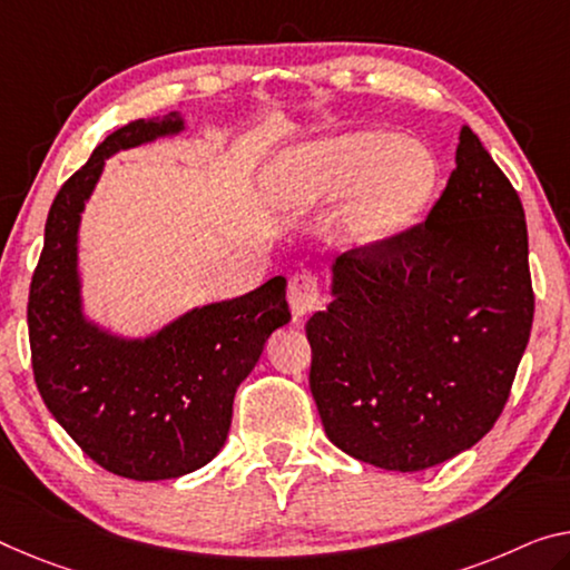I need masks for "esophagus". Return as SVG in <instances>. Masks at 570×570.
<instances>
[{"mask_svg":"<svg viewBox=\"0 0 570 570\" xmlns=\"http://www.w3.org/2000/svg\"><path fill=\"white\" fill-rule=\"evenodd\" d=\"M318 279L308 273H297L291 277V283H287V303H291L295 318H303V315L318 308Z\"/></svg>","mask_w":570,"mask_h":570,"instance_id":"obj_1","label":"esophagus"}]
</instances>
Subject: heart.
Listing matches in <instances>:
<instances>
[{"mask_svg": "<svg viewBox=\"0 0 570 570\" xmlns=\"http://www.w3.org/2000/svg\"><path fill=\"white\" fill-rule=\"evenodd\" d=\"M435 155L417 142H397L387 132H354L297 147L279 163L277 190L287 212H308L341 196L346 234L358 247H380L407 232L438 188Z\"/></svg>", "mask_w": 570, "mask_h": 570, "instance_id": "obj_1", "label": "heart"}]
</instances>
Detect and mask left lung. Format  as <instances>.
<instances>
[{
    "label": "left lung",
    "instance_id": "obj_1",
    "mask_svg": "<svg viewBox=\"0 0 570 570\" xmlns=\"http://www.w3.org/2000/svg\"><path fill=\"white\" fill-rule=\"evenodd\" d=\"M311 315V392L328 441L423 471L479 443L510 397L535 295L522 200L469 127L425 224L331 267Z\"/></svg>",
    "mask_w": 570,
    "mask_h": 570
}]
</instances>
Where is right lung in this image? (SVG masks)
I'll list each match as a JSON object with an SVG mask.
<instances>
[{"instance_id":"obj_1","label":"right lung","mask_w":570,"mask_h":570,"mask_svg":"<svg viewBox=\"0 0 570 570\" xmlns=\"http://www.w3.org/2000/svg\"><path fill=\"white\" fill-rule=\"evenodd\" d=\"M178 111L129 121L63 183L28 303L32 372L63 431L101 469L160 481L206 466L224 449L236 387L265 341L291 321L285 277L234 301L200 305L147 336H119L83 313L78 226L111 155L175 137Z\"/></svg>"}]
</instances>
